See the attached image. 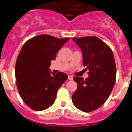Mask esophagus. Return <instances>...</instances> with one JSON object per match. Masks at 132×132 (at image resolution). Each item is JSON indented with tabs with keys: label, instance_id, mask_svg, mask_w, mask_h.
<instances>
[{
	"label": "esophagus",
	"instance_id": "esophagus-1",
	"mask_svg": "<svg viewBox=\"0 0 132 132\" xmlns=\"http://www.w3.org/2000/svg\"><path fill=\"white\" fill-rule=\"evenodd\" d=\"M73 76H72V75H69V76H68L69 80H73Z\"/></svg>",
	"mask_w": 132,
	"mask_h": 132
}]
</instances>
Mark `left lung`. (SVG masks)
<instances>
[{"label": "left lung", "instance_id": "1", "mask_svg": "<svg viewBox=\"0 0 132 132\" xmlns=\"http://www.w3.org/2000/svg\"><path fill=\"white\" fill-rule=\"evenodd\" d=\"M82 51L83 65L88 70L84 80L75 77L77 89L72 96L73 103L85 112L94 111L103 105L115 85L116 67L110 47L94 36L72 38Z\"/></svg>", "mask_w": 132, "mask_h": 132}]
</instances>
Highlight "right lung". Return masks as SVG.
Instances as JSON below:
<instances>
[{"label":"right lung","instance_id":"1","mask_svg":"<svg viewBox=\"0 0 132 132\" xmlns=\"http://www.w3.org/2000/svg\"><path fill=\"white\" fill-rule=\"evenodd\" d=\"M69 38L46 34L35 36L24 44L15 67L16 86L22 101L31 109L42 111L54 103L57 90L68 75L51 74L52 60Z\"/></svg>","mask_w":132,"mask_h":132}]
</instances>
